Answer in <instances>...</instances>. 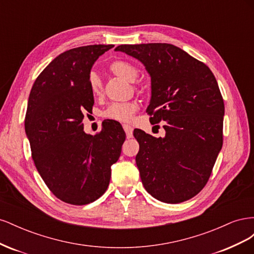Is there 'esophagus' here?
Returning a JSON list of instances; mask_svg holds the SVG:
<instances>
[{
  "label": "esophagus",
  "mask_w": 254,
  "mask_h": 254,
  "mask_svg": "<svg viewBox=\"0 0 254 254\" xmlns=\"http://www.w3.org/2000/svg\"><path fill=\"white\" fill-rule=\"evenodd\" d=\"M123 128H124V130H125V132H126V135H127V137L129 139V137H131L132 136V132H133V128L130 126V125H127V124H124L123 125Z\"/></svg>",
  "instance_id": "1"
}]
</instances>
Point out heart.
Instances as JSON below:
<instances>
[{"mask_svg": "<svg viewBox=\"0 0 254 254\" xmlns=\"http://www.w3.org/2000/svg\"><path fill=\"white\" fill-rule=\"evenodd\" d=\"M109 70L119 77L128 80L134 81L139 75L137 67L131 63L125 60H114L109 64ZM136 89H140L139 84L134 86ZM89 89L92 95L97 96L103 91V82L99 76L92 72L89 75ZM137 107L134 103H114L107 108L103 115L106 119L119 121V122H128L131 119L132 114L136 111Z\"/></svg>", "mask_w": 254, "mask_h": 254, "instance_id": "b5f03b06", "label": "heart"}]
</instances>
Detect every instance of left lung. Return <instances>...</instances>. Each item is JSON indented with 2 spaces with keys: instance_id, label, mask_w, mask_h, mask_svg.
<instances>
[{
  "instance_id": "1",
  "label": "left lung",
  "mask_w": 254,
  "mask_h": 254,
  "mask_svg": "<svg viewBox=\"0 0 254 254\" xmlns=\"http://www.w3.org/2000/svg\"><path fill=\"white\" fill-rule=\"evenodd\" d=\"M115 51L140 60L151 77L147 112L164 121V137L140 129L135 157L145 190L158 200L180 203L209 180L222 146L225 105L209 66L168 43L123 44Z\"/></svg>"
}]
</instances>
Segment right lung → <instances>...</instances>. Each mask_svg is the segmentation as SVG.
<instances>
[{
  "mask_svg": "<svg viewBox=\"0 0 254 254\" xmlns=\"http://www.w3.org/2000/svg\"><path fill=\"white\" fill-rule=\"evenodd\" d=\"M113 47L94 44L60 54L30 90L25 132L34 163L52 193L70 204H88L105 193L126 137L118 122H104L95 135L83 131V113L94 105L91 67Z\"/></svg>",
  "mask_w": 254,
  "mask_h": 254,
  "instance_id": "1",
  "label": "right lung"
}]
</instances>
